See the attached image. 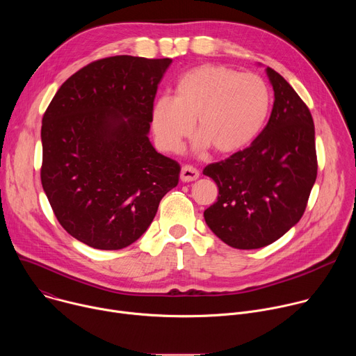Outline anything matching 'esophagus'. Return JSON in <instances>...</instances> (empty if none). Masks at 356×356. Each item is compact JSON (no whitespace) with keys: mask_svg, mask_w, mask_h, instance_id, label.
I'll return each mask as SVG.
<instances>
[{"mask_svg":"<svg viewBox=\"0 0 356 356\" xmlns=\"http://www.w3.org/2000/svg\"><path fill=\"white\" fill-rule=\"evenodd\" d=\"M198 177H200V172H198L195 168L188 166V165H186V166L181 168V172H180V180H181V181L188 183V181L197 180Z\"/></svg>","mask_w":356,"mask_h":356,"instance_id":"obj_1","label":"esophagus"}]
</instances>
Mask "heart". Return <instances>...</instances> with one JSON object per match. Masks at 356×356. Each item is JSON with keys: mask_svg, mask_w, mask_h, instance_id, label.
Returning a JSON list of instances; mask_svg holds the SVG:
<instances>
[{"mask_svg": "<svg viewBox=\"0 0 356 356\" xmlns=\"http://www.w3.org/2000/svg\"><path fill=\"white\" fill-rule=\"evenodd\" d=\"M270 103L269 86L258 74L202 65L180 77L173 98L155 101L152 129L161 149L177 154L195 121L198 149L214 146L220 154H232L259 135Z\"/></svg>", "mask_w": 356, "mask_h": 356, "instance_id": "1", "label": "heart"}]
</instances>
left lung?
Returning a JSON list of instances; mask_svg holds the SVG:
<instances>
[{"instance_id":"obj_1","label":"left lung","mask_w":356,"mask_h":356,"mask_svg":"<svg viewBox=\"0 0 356 356\" xmlns=\"http://www.w3.org/2000/svg\"><path fill=\"white\" fill-rule=\"evenodd\" d=\"M266 74L275 91L269 122L250 146L202 170L218 186L206 224L236 249L264 248L294 227L317 177L310 110L277 72Z\"/></svg>"}]
</instances>
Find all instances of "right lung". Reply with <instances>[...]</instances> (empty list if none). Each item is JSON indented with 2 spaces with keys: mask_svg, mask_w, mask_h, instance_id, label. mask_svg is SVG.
I'll use <instances>...</instances> for the list:
<instances>
[{
  "mask_svg": "<svg viewBox=\"0 0 356 356\" xmlns=\"http://www.w3.org/2000/svg\"><path fill=\"white\" fill-rule=\"evenodd\" d=\"M172 59L113 56L58 90L42 120V187L77 241L122 249L154 221L180 166L149 140L152 107Z\"/></svg>",
  "mask_w": 356,
  "mask_h": 356,
  "instance_id": "add662e5",
  "label": "right lung"
}]
</instances>
